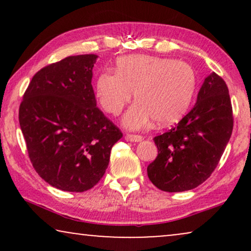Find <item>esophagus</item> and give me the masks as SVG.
Masks as SVG:
<instances>
[{"label": "esophagus", "instance_id": "1", "mask_svg": "<svg viewBox=\"0 0 251 251\" xmlns=\"http://www.w3.org/2000/svg\"><path fill=\"white\" fill-rule=\"evenodd\" d=\"M126 138L128 139V140H130V142H136V143L142 142V140L144 139L143 136H140V135H132V133H129V135H126Z\"/></svg>", "mask_w": 251, "mask_h": 251}]
</instances>
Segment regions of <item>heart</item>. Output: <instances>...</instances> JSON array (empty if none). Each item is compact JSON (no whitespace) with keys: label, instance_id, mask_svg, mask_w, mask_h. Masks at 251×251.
I'll return each mask as SVG.
<instances>
[{"label":"heart","instance_id":"heart-1","mask_svg":"<svg viewBox=\"0 0 251 251\" xmlns=\"http://www.w3.org/2000/svg\"><path fill=\"white\" fill-rule=\"evenodd\" d=\"M197 88L190 65L179 60L147 54L120 58L116 72L105 71L96 83L101 108L119 115L132 98L137 101L126 113V128L138 130L154 119L156 125L176 122L187 112Z\"/></svg>","mask_w":251,"mask_h":251}]
</instances>
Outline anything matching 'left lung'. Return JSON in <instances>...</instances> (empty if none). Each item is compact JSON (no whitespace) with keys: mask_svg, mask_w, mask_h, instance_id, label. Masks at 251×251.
Returning <instances> with one entry per match:
<instances>
[{"mask_svg":"<svg viewBox=\"0 0 251 251\" xmlns=\"http://www.w3.org/2000/svg\"><path fill=\"white\" fill-rule=\"evenodd\" d=\"M232 130L227 85L211 73L204 78L193 108L174 128L154 137L159 153L147 167L150 180L164 192L198 187L217 167Z\"/></svg>","mask_w":251,"mask_h":251,"instance_id":"obj_1","label":"left lung"}]
</instances>
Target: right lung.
<instances>
[{"mask_svg": "<svg viewBox=\"0 0 251 251\" xmlns=\"http://www.w3.org/2000/svg\"><path fill=\"white\" fill-rule=\"evenodd\" d=\"M98 56L78 54L34 75L19 107V125L34 169L51 186L90 190L107 169L120 129L97 107L92 68Z\"/></svg>", "mask_w": 251, "mask_h": 251, "instance_id": "right-lung-1", "label": "right lung"}]
</instances>
